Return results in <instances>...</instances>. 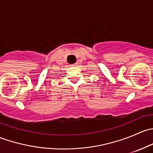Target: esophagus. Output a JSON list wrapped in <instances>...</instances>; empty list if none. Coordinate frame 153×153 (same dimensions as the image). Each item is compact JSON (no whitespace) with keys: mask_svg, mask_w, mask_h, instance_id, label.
Returning <instances> with one entry per match:
<instances>
[{"mask_svg":"<svg viewBox=\"0 0 153 153\" xmlns=\"http://www.w3.org/2000/svg\"><path fill=\"white\" fill-rule=\"evenodd\" d=\"M75 66H76V64H72V65H71V67H75Z\"/></svg>","mask_w":153,"mask_h":153,"instance_id":"esophagus-1","label":"esophagus"}]
</instances>
